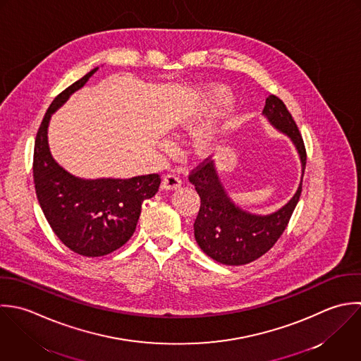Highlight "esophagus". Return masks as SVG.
Wrapping results in <instances>:
<instances>
[{"instance_id": "1", "label": "esophagus", "mask_w": 361, "mask_h": 361, "mask_svg": "<svg viewBox=\"0 0 361 361\" xmlns=\"http://www.w3.org/2000/svg\"><path fill=\"white\" fill-rule=\"evenodd\" d=\"M181 185V180L176 173H170L167 176H164L163 181H161V187L164 190H176Z\"/></svg>"}]
</instances>
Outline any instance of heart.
Segmentation results:
<instances>
[{
    "label": "heart",
    "mask_w": 361,
    "mask_h": 361,
    "mask_svg": "<svg viewBox=\"0 0 361 361\" xmlns=\"http://www.w3.org/2000/svg\"><path fill=\"white\" fill-rule=\"evenodd\" d=\"M209 98H211L212 104H222L229 98V94L226 90H215V91H212ZM215 139H216L215 129L201 130L200 133H197V136L194 139L195 152L198 154H208L215 145Z\"/></svg>",
    "instance_id": "1"
}]
</instances>
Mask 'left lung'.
<instances>
[{"mask_svg": "<svg viewBox=\"0 0 361 361\" xmlns=\"http://www.w3.org/2000/svg\"><path fill=\"white\" fill-rule=\"evenodd\" d=\"M263 115L295 145L304 177L307 150L286 104L279 97L269 95ZM302 177L297 192L283 208L270 215H255L231 201L218 177L214 160L205 159L188 176L201 198L198 216L194 222V236L201 250L226 266H242L262 257L286 231L301 197Z\"/></svg>", "mask_w": 361, "mask_h": 361, "instance_id": "8db88e82", "label": "left lung"}]
</instances>
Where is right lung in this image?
I'll use <instances>...</instances> for the list:
<instances>
[{
    "label": "right lung",
    "mask_w": 361,
    "mask_h": 361,
    "mask_svg": "<svg viewBox=\"0 0 361 361\" xmlns=\"http://www.w3.org/2000/svg\"><path fill=\"white\" fill-rule=\"evenodd\" d=\"M98 70L61 91L47 108L33 150V183L40 208L56 236L74 253L99 257L123 246L133 235L142 204L160 185L159 174L132 178L84 180L60 167L50 154L47 126L51 114Z\"/></svg>",
    "instance_id": "1"
}]
</instances>
